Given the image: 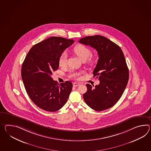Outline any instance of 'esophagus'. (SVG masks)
Here are the masks:
<instances>
[{
    "label": "esophagus",
    "mask_w": 151,
    "mask_h": 151,
    "mask_svg": "<svg viewBox=\"0 0 151 151\" xmlns=\"http://www.w3.org/2000/svg\"><path fill=\"white\" fill-rule=\"evenodd\" d=\"M79 85H80L79 83H77V82H74L73 83V86L74 87H78Z\"/></svg>",
    "instance_id": "1"
}]
</instances>
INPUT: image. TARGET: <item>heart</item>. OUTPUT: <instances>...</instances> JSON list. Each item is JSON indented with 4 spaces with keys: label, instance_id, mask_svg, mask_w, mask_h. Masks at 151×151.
<instances>
[{
    "label": "heart",
    "instance_id": "heart-1",
    "mask_svg": "<svg viewBox=\"0 0 151 151\" xmlns=\"http://www.w3.org/2000/svg\"><path fill=\"white\" fill-rule=\"evenodd\" d=\"M73 52L80 58L82 61H85L88 59L89 57L91 55V50L86 46L83 45L78 44L76 45L73 48ZM95 62V58L93 57H91L88 59L89 63L93 64ZM66 55L65 52H63L59 56L58 63L59 66H64L66 64ZM81 75V73L72 72L70 74V76L77 78Z\"/></svg>",
    "mask_w": 151,
    "mask_h": 151
}]
</instances>
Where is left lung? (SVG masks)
<instances>
[{
	"mask_svg": "<svg viewBox=\"0 0 151 151\" xmlns=\"http://www.w3.org/2000/svg\"><path fill=\"white\" fill-rule=\"evenodd\" d=\"M78 42L95 48L99 55L93 77L98 78L100 83L95 87L86 84L87 91L83 95L85 103L97 111L111 108L121 98L129 80V69L121 48L99 35L81 38Z\"/></svg>",
	"mask_w": 151,
	"mask_h": 151,
	"instance_id": "8db88e82",
	"label": "left lung"
}]
</instances>
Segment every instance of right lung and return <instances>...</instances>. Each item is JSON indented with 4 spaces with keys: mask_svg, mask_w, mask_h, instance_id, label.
<instances>
[{
    "mask_svg": "<svg viewBox=\"0 0 151 151\" xmlns=\"http://www.w3.org/2000/svg\"><path fill=\"white\" fill-rule=\"evenodd\" d=\"M74 42L73 39L50 37L34 45L22 64L21 76L26 92L37 106L44 110H59L72 91L71 82L59 85L51 75L59 68V56Z\"/></svg>",
    "mask_w": 151,
    "mask_h": 151,
    "instance_id": "1",
    "label": "right lung"
}]
</instances>
